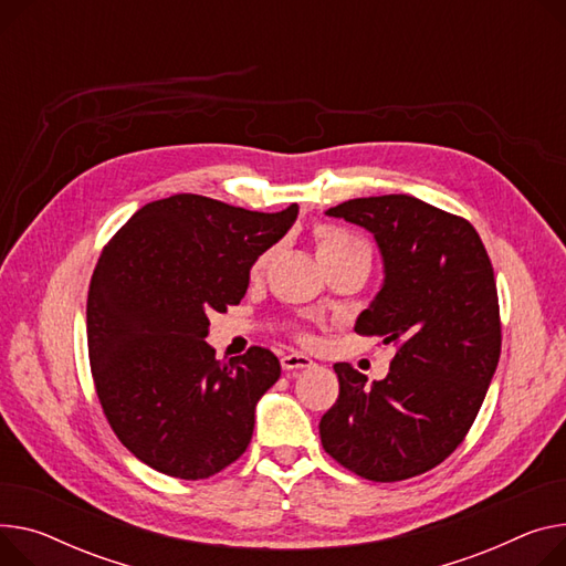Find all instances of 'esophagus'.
<instances>
[{"instance_id": "esophagus-1", "label": "esophagus", "mask_w": 566, "mask_h": 566, "mask_svg": "<svg viewBox=\"0 0 566 566\" xmlns=\"http://www.w3.org/2000/svg\"><path fill=\"white\" fill-rule=\"evenodd\" d=\"M314 361L307 355H300V353H289L282 357V368L284 370H300V368H310Z\"/></svg>"}]
</instances>
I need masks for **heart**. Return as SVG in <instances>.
Instances as JSON below:
<instances>
[{"mask_svg": "<svg viewBox=\"0 0 566 566\" xmlns=\"http://www.w3.org/2000/svg\"><path fill=\"white\" fill-rule=\"evenodd\" d=\"M316 252H318V259H334V256H342V254H348V252H364L368 254V248L355 239L353 234L344 232V230H336V228H321L316 232ZM271 252H263L254 263H252V275H259L263 271V266H266Z\"/></svg>", "mask_w": 566, "mask_h": 566, "instance_id": "obj_1", "label": "heart"}]
</instances>
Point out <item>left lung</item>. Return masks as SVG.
Here are the masks:
<instances>
[{
    "label": "left lung",
    "instance_id": "obj_1",
    "mask_svg": "<svg viewBox=\"0 0 566 566\" xmlns=\"http://www.w3.org/2000/svg\"><path fill=\"white\" fill-rule=\"evenodd\" d=\"M327 216L375 237L385 282L355 323L394 344L385 380L338 361V398L321 419V443L338 464L396 482L441 464L462 443L501 357L492 261L460 216L411 196L357 198Z\"/></svg>",
    "mask_w": 566,
    "mask_h": 566
}]
</instances>
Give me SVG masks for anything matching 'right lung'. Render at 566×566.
Segmentation results:
<instances>
[{"label": "right lung", "instance_id": "right-lung-1", "mask_svg": "<svg viewBox=\"0 0 566 566\" xmlns=\"http://www.w3.org/2000/svg\"><path fill=\"white\" fill-rule=\"evenodd\" d=\"M295 218L297 205L261 213L179 193L104 245L86 305L91 370L108 426L147 467L202 480L245 453L282 366L259 346L216 359L209 314L241 303L252 263Z\"/></svg>", "mask_w": 566, "mask_h": 566}]
</instances>
